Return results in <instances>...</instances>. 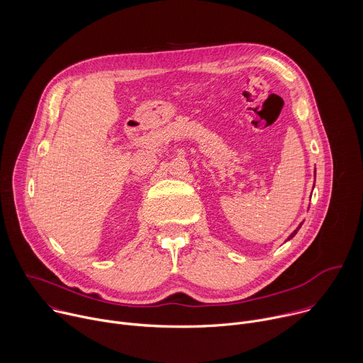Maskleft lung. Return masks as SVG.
I'll list each match as a JSON object with an SVG mask.
<instances>
[{
    "label": "left lung",
    "mask_w": 363,
    "mask_h": 363,
    "mask_svg": "<svg viewBox=\"0 0 363 363\" xmlns=\"http://www.w3.org/2000/svg\"><path fill=\"white\" fill-rule=\"evenodd\" d=\"M315 175H316V172H315ZM301 224H303V223H301ZM301 224H300V225H298V227H297V228H296V230H294V231H293V233H291V234H290V235H289V238H287V240H286V241H289V240H291V238H293V237H294V235H296V234H297V231H298V230H300V227H301Z\"/></svg>",
    "instance_id": "1"
}]
</instances>
